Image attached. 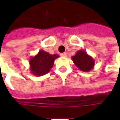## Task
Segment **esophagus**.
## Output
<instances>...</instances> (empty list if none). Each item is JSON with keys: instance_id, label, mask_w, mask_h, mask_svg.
I'll use <instances>...</instances> for the list:
<instances>
[{"instance_id": "esophagus-1", "label": "esophagus", "mask_w": 120, "mask_h": 120, "mask_svg": "<svg viewBox=\"0 0 120 120\" xmlns=\"http://www.w3.org/2000/svg\"><path fill=\"white\" fill-rule=\"evenodd\" d=\"M60 55H61V57H67V53H61V54H60Z\"/></svg>"}]
</instances>
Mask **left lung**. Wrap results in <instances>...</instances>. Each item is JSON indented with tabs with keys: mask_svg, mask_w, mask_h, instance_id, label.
I'll list each match as a JSON object with an SVG mask.
<instances>
[{
	"mask_svg": "<svg viewBox=\"0 0 120 120\" xmlns=\"http://www.w3.org/2000/svg\"><path fill=\"white\" fill-rule=\"evenodd\" d=\"M72 60L76 66L83 71H89L94 66V61L84 51H79L75 56L72 57Z\"/></svg>",
	"mask_w": 120,
	"mask_h": 120,
	"instance_id": "left-lung-1",
	"label": "left lung"
}]
</instances>
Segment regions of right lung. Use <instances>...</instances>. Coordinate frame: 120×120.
<instances>
[{
  "instance_id": "obj_1",
  "label": "right lung",
  "mask_w": 120,
  "mask_h": 120,
  "mask_svg": "<svg viewBox=\"0 0 120 120\" xmlns=\"http://www.w3.org/2000/svg\"><path fill=\"white\" fill-rule=\"evenodd\" d=\"M59 57L57 55H50L43 50L30 59L31 72L37 76H41L47 73L53 67L54 61Z\"/></svg>"
}]
</instances>
